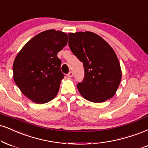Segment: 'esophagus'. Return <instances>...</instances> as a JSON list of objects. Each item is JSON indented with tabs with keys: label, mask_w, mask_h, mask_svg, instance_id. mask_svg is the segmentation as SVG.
<instances>
[{
	"label": "esophagus",
	"mask_w": 148,
	"mask_h": 148,
	"mask_svg": "<svg viewBox=\"0 0 148 148\" xmlns=\"http://www.w3.org/2000/svg\"><path fill=\"white\" fill-rule=\"evenodd\" d=\"M67 76H68V77H72V76H74V74H73L72 72H69L68 74H67Z\"/></svg>",
	"instance_id": "esophagus-1"
}]
</instances>
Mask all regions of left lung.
Instances as JSON below:
<instances>
[{"label":"left lung","mask_w":148,"mask_h":148,"mask_svg":"<svg viewBox=\"0 0 148 148\" xmlns=\"http://www.w3.org/2000/svg\"><path fill=\"white\" fill-rule=\"evenodd\" d=\"M68 35L69 47L84 67V79L77 84L80 94L94 103L111 99L121 80L120 63L114 51L106 40L91 32Z\"/></svg>","instance_id":"obj_1"}]
</instances>
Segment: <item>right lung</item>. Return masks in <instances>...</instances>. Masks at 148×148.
Masks as SVG:
<instances>
[{
	"mask_svg": "<svg viewBox=\"0 0 148 148\" xmlns=\"http://www.w3.org/2000/svg\"><path fill=\"white\" fill-rule=\"evenodd\" d=\"M68 41L61 31L49 29L29 40L17 54L13 64L14 82L33 102L42 104L58 94L64 74L57 56Z\"/></svg>",
	"mask_w": 148,
	"mask_h": 148,
	"instance_id": "add662e5",
	"label": "right lung"
}]
</instances>
